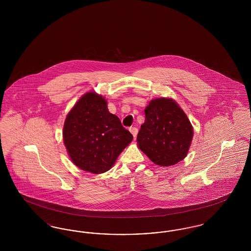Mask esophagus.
<instances>
[{"mask_svg": "<svg viewBox=\"0 0 251 251\" xmlns=\"http://www.w3.org/2000/svg\"><path fill=\"white\" fill-rule=\"evenodd\" d=\"M129 131H131V133L132 134V136L135 138V137H136V135H137V132H138L137 128H135V127H131V128L129 129Z\"/></svg>", "mask_w": 251, "mask_h": 251, "instance_id": "esophagus-1", "label": "esophagus"}]
</instances>
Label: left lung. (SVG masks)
I'll use <instances>...</instances> for the list:
<instances>
[{"label":"left lung","mask_w":251,"mask_h":251,"mask_svg":"<svg viewBox=\"0 0 251 251\" xmlns=\"http://www.w3.org/2000/svg\"><path fill=\"white\" fill-rule=\"evenodd\" d=\"M145 122L137 134L138 148L160 167L183 160L194 135L191 122L171 98H157L145 108Z\"/></svg>","instance_id":"8db88e82"}]
</instances>
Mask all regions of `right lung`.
Returning <instances> with one entry per match:
<instances>
[{"instance_id":"obj_1","label":"right lung","mask_w":251,"mask_h":251,"mask_svg":"<svg viewBox=\"0 0 251 251\" xmlns=\"http://www.w3.org/2000/svg\"><path fill=\"white\" fill-rule=\"evenodd\" d=\"M63 140L72 163L93 174L111 169L132 135L108 111L104 97L95 91L82 96L67 115Z\"/></svg>"}]
</instances>
